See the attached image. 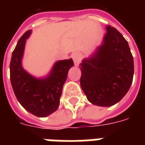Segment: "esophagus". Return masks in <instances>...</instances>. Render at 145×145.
<instances>
[{"label":"esophagus","instance_id":"obj_1","mask_svg":"<svg viewBox=\"0 0 145 145\" xmlns=\"http://www.w3.org/2000/svg\"><path fill=\"white\" fill-rule=\"evenodd\" d=\"M72 59L74 60V63L75 65H78L80 62H81V60L82 59V54H80V53H78V52H74V53H73L72 54Z\"/></svg>","mask_w":145,"mask_h":145}]
</instances>
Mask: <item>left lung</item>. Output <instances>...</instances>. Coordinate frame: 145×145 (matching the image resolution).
<instances>
[{
	"label": "left lung",
	"mask_w": 145,
	"mask_h": 145,
	"mask_svg": "<svg viewBox=\"0 0 145 145\" xmlns=\"http://www.w3.org/2000/svg\"><path fill=\"white\" fill-rule=\"evenodd\" d=\"M103 44L80 63V84L91 103L111 106L121 100L131 87L134 59L127 41L114 27H106Z\"/></svg>",
	"instance_id": "left-lung-1"
}]
</instances>
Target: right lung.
Instances as JSON below:
<instances>
[{"label": "right lung", "instance_id": "1", "mask_svg": "<svg viewBox=\"0 0 145 145\" xmlns=\"http://www.w3.org/2000/svg\"><path fill=\"white\" fill-rule=\"evenodd\" d=\"M31 33V30H28L24 33L12 53L10 78L19 103L33 115L45 117L55 112L59 106L63 84L74 62L72 59L57 61L50 74L42 78L31 75L22 65L25 42Z\"/></svg>", "mask_w": 145, "mask_h": 145}]
</instances>
